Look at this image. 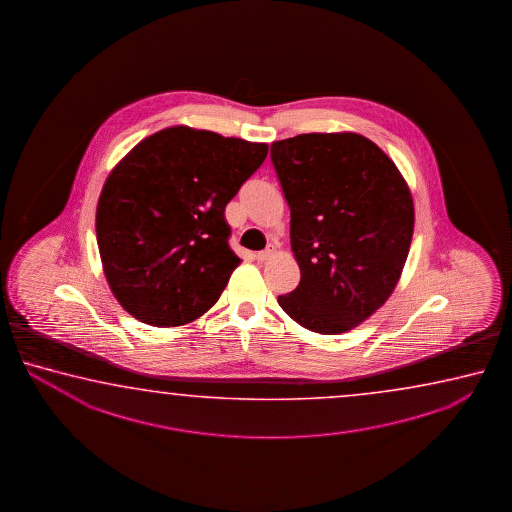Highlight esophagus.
<instances>
[{"mask_svg":"<svg viewBox=\"0 0 512 512\" xmlns=\"http://www.w3.org/2000/svg\"><path fill=\"white\" fill-rule=\"evenodd\" d=\"M270 256H272V249H267V251L256 252V254H254V260L267 261Z\"/></svg>","mask_w":512,"mask_h":512,"instance_id":"esophagus-1","label":"esophagus"}]
</instances>
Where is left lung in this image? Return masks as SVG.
Returning <instances> with one entry per match:
<instances>
[{
  "mask_svg": "<svg viewBox=\"0 0 512 512\" xmlns=\"http://www.w3.org/2000/svg\"><path fill=\"white\" fill-rule=\"evenodd\" d=\"M301 281L278 303L306 330L338 335L371 317L398 285L414 233L407 182L355 132L274 141Z\"/></svg>",
  "mask_w": 512,
  "mask_h": 512,
  "instance_id": "1",
  "label": "left lung"
}]
</instances>
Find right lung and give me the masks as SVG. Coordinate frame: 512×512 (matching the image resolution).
Masks as SVG:
<instances>
[{
	"mask_svg": "<svg viewBox=\"0 0 512 512\" xmlns=\"http://www.w3.org/2000/svg\"><path fill=\"white\" fill-rule=\"evenodd\" d=\"M269 147L184 125L148 136L107 177L96 240L107 283L138 321L170 328L199 319L240 258L224 211Z\"/></svg>",
	"mask_w": 512,
	"mask_h": 512,
	"instance_id": "1",
	"label": "right lung"
}]
</instances>
